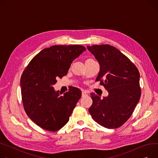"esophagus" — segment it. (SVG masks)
<instances>
[{"instance_id": "obj_1", "label": "esophagus", "mask_w": 158, "mask_h": 158, "mask_svg": "<svg viewBox=\"0 0 158 158\" xmlns=\"http://www.w3.org/2000/svg\"><path fill=\"white\" fill-rule=\"evenodd\" d=\"M86 96H88L87 92L85 91H82V97H86Z\"/></svg>"}]
</instances>
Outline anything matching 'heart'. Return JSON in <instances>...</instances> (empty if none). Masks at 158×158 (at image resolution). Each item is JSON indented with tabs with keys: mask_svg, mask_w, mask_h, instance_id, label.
<instances>
[{
	"mask_svg": "<svg viewBox=\"0 0 158 158\" xmlns=\"http://www.w3.org/2000/svg\"><path fill=\"white\" fill-rule=\"evenodd\" d=\"M89 60H92V59H88V60H87L86 61H89Z\"/></svg>",
	"mask_w": 158,
	"mask_h": 158,
	"instance_id": "heart-1",
	"label": "heart"
}]
</instances>
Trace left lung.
I'll return each instance as SVG.
<instances>
[{
    "mask_svg": "<svg viewBox=\"0 0 158 158\" xmlns=\"http://www.w3.org/2000/svg\"><path fill=\"white\" fill-rule=\"evenodd\" d=\"M99 63L100 81L109 95L103 97L91 93L89 112L94 121L109 129L120 127L130 118L139 103L141 89L140 73L131 60L109 44L88 46Z\"/></svg>",
    "mask_w": 158,
    "mask_h": 158,
    "instance_id": "left-lung-1",
    "label": "left lung"
}]
</instances>
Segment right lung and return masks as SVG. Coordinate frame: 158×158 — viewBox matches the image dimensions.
Wrapping results in <instances>:
<instances>
[{
	"label": "right lung",
	"mask_w": 158,
	"mask_h": 158,
	"mask_svg": "<svg viewBox=\"0 0 158 158\" xmlns=\"http://www.w3.org/2000/svg\"><path fill=\"white\" fill-rule=\"evenodd\" d=\"M81 45H55L40 51L31 60L20 79L26 114L41 128L56 131L67 123L81 97V91L71 87L61 96L52 87L67 75L72 61L86 51Z\"/></svg>",
	"instance_id": "right-lung-1"
}]
</instances>
